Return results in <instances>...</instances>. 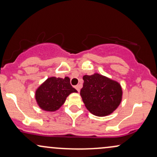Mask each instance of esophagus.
I'll list each match as a JSON object with an SVG mask.
<instances>
[{"label":"esophagus","instance_id":"obj_1","mask_svg":"<svg viewBox=\"0 0 157 157\" xmlns=\"http://www.w3.org/2000/svg\"><path fill=\"white\" fill-rule=\"evenodd\" d=\"M75 88H76V89H77V91H78V92H80V85H77V86H75Z\"/></svg>","mask_w":157,"mask_h":157}]
</instances>
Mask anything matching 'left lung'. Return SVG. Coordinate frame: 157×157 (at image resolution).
<instances>
[{"mask_svg": "<svg viewBox=\"0 0 157 157\" xmlns=\"http://www.w3.org/2000/svg\"><path fill=\"white\" fill-rule=\"evenodd\" d=\"M80 96L85 106L94 116L110 115L119 106L123 90L121 84L106 76L94 73L84 75Z\"/></svg>", "mask_w": 157, "mask_h": 157, "instance_id": "obj_1", "label": "left lung"}]
</instances>
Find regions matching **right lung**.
I'll list each match as a JSON object with an SVG mask.
<instances>
[{"label":"right lung","mask_w":157,"mask_h":157,"mask_svg":"<svg viewBox=\"0 0 157 157\" xmlns=\"http://www.w3.org/2000/svg\"><path fill=\"white\" fill-rule=\"evenodd\" d=\"M71 93H77V90L71 86L69 77H50L36 90L35 99L42 110L55 112L63 105Z\"/></svg>","instance_id":"add662e5"}]
</instances>
